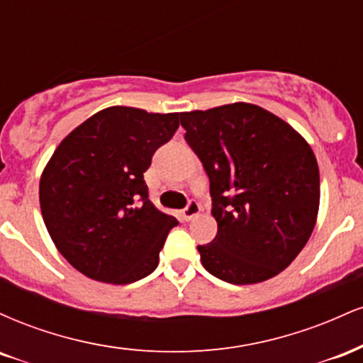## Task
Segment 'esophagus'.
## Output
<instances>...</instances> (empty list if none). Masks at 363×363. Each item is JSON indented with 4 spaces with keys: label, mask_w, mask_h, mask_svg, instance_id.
I'll return each instance as SVG.
<instances>
[{
    "label": "esophagus",
    "mask_w": 363,
    "mask_h": 363,
    "mask_svg": "<svg viewBox=\"0 0 363 363\" xmlns=\"http://www.w3.org/2000/svg\"><path fill=\"white\" fill-rule=\"evenodd\" d=\"M199 211H201V205H199L196 199H189V203H187L184 210H182V216H184L186 220H193L194 216H198Z\"/></svg>",
    "instance_id": "34e87169"
}]
</instances>
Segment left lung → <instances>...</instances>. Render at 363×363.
Instances as JSON below:
<instances>
[{
  "instance_id": "1",
  "label": "left lung",
  "mask_w": 363,
  "mask_h": 363,
  "mask_svg": "<svg viewBox=\"0 0 363 363\" xmlns=\"http://www.w3.org/2000/svg\"><path fill=\"white\" fill-rule=\"evenodd\" d=\"M184 140L210 179L218 230L198 245L208 273L232 285L274 277L302 251L319 210V167L290 124L252 104L182 112Z\"/></svg>"
}]
</instances>
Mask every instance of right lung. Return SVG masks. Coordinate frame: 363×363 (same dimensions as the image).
Wrapping results in <instances>:
<instances>
[{"label": "right lung", "mask_w": 363, "mask_h": 363, "mask_svg": "<svg viewBox=\"0 0 363 363\" xmlns=\"http://www.w3.org/2000/svg\"><path fill=\"white\" fill-rule=\"evenodd\" d=\"M179 116L109 107L73 129L40 177L45 227L57 251L97 281L126 285L155 272L179 222L155 208L143 174Z\"/></svg>", "instance_id": "obj_1"}]
</instances>
